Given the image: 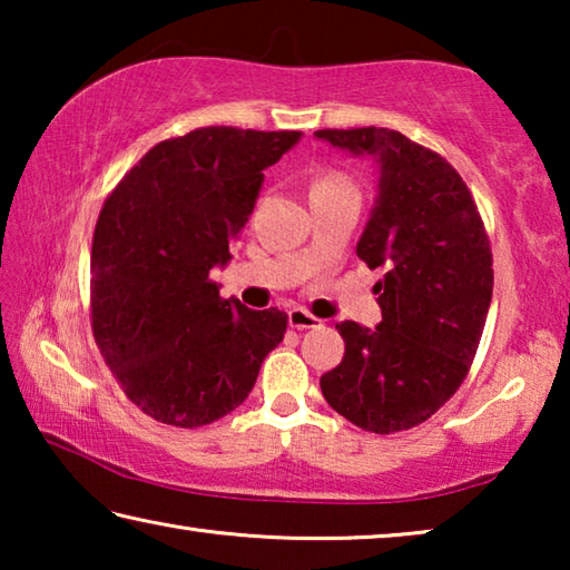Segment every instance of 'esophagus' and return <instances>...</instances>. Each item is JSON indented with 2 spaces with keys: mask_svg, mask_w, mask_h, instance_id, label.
<instances>
[{
  "mask_svg": "<svg viewBox=\"0 0 570 570\" xmlns=\"http://www.w3.org/2000/svg\"><path fill=\"white\" fill-rule=\"evenodd\" d=\"M320 324L322 322L316 320V316L308 314L306 308H302V306L288 308V326H292V330H316Z\"/></svg>",
  "mask_w": 570,
  "mask_h": 570,
  "instance_id": "34e87169",
  "label": "esophagus"
}]
</instances>
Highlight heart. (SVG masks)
<instances>
[{
  "instance_id": "obj_1",
  "label": "heart",
  "mask_w": 570,
  "mask_h": 570,
  "mask_svg": "<svg viewBox=\"0 0 570 570\" xmlns=\"http://www.w3.org/2000/svg\"><path fill=\"white\" fill-rule=\"evenodd\" d=\"M340 190H352V186L346 183V178L336 176V173H326V176L314 180L312 196H316V193H340Z\"/></svg>"
}]
</instances>
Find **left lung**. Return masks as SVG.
Returning <instances> with one entry per match:
<instances>
[{"instance_id": "left-lung-1", "label": "left lung", "mask_w": 570, "mask_h": 570, "mask_svg": "<svg viewBox=\"0 0 570 570\" xmlns=\"http://www.w3.org/2000/svg\"><path fill=\"white\" fill-rule=\"evenodd\" d=\"M330 146L377 166V198L356 256L374 284L382 322L336 324L340 366L322 394L356 428L377 435L432 417L465 380L493 298V254L475 200L438 153L390 128L316 130Z\"/></svg>"}]
</instances>
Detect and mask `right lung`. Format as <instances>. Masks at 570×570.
Masks as SVG:
<instances>
[{
    "label": "right lung",
    "instance_id": "1",
    "mask_svg": "<svg viewBox=\"0 0 570 570\" xmlns=\"http://www.w3.org/2000/svg\"><path fill=\"white\" fill-rule=\"evenodd\" d=\"M298 140L296 130H193L150 148L105 200L92 236V334L153 420L190 430L220 420L284 340V312L220 298L210 268L230 262L264 170Z\"/></svg>",
    "mask_w": 570,
    "mask_h": 570
}]
</instances>
